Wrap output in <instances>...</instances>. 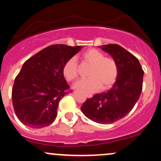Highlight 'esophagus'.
<instances>
[{"mask_svg": "<svg viewBox=\"0 0 161 161\" xmlns=\"http://www.w3.org/2000/svg\"><path fill=\"white\" fill-rule=\"evenodd\" d=\"M86 97H92V95H90V94H88V95H86Z\"/></svg>", "mask_w": 161, "mask_h": 161, "instance_id": "esophagus-1", "label": "esophagus"}]
</instances>
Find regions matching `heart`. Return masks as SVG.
I'll return each instance as SVG.
<instances>
[{
	"instance_id": "b5f03b06",
	"label": "heart",
	"mask_w": 161,
	"mask_h": 161,
	"mask_svg": "<svg viewBox=\"0 0 161 161\" xmlns=\"http://www.w3.org/2000/svg\"><path fill=\"white\" fill-rule=\"evenodd\" d=\"M83 62L91 65L86 79H81L75 83V87L86 92H95L108 89L116 82L118 76V66L114 58L104 57L97 49H89L82 53ZM63 74L67 81H73L79 75V64L76 58L71 57L63 67Z\"/></svg>"
}]
</instances>
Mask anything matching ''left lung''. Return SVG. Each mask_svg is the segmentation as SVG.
<instances>
[{
  "label": "left lung",
  "instance_id": "8db88e82",
  "mask_svg": "<svg viewBox=\"0 0 161 161\" xmlns=\"http://www.w3.org/2000/svg\"><path fill=\"white\" fill-rule=\"evenodd\" d=\"M115 60L118 76L113 88L95 94L81 107L85 116L101 124L115 123L126 116L141 95L144 71L133 54L116 44L100 46Z\"/></svg>",
  "mask_w": 161,
  "mask_h": 161
}]
</instances>
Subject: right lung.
<instances>
[{
    "label": "right lung",
    "mask_w": 161,
    "mask_h": 161,
    "mask_svg": "<svg viewBox=\"0 0 161 161\" xmlns=\"http://www.w3.org/2000/svg\"><path fill=\"white\" fill-rule=\"evenodd\" d=\"M81 49V46L50 45L24 63L12 89L15 114L23 124L40 129L55 120L59 102L71 92L63 67Z\"/></svg>",
    "instance_id": "right-lung-1"
}]
</instances>
